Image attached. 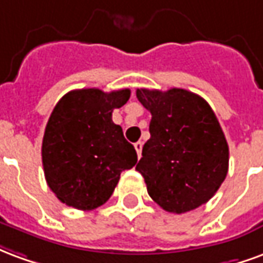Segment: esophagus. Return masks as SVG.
I'll return each instance as SVG.
<instances>
[{
    "mask_svg": "<svg viewBox=\"0 0 263 263\" xmlns=\"http://www.w3.org/2000/svg\"><path fill=\"white\" fill-rule=\"evenodd\" d=\"M134 146H135V149H137L138 158H141V155H142V142H137Z\"/></svg>",
    "mask_w": 263,
    "mask_h": 263,
    "instance_id": "obj_1",
    "label": "esophagus"
}]
</instances>
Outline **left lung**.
<instances>
[{
	"mask_svg": "<svg viewBox=\"0 0 263 263\" xmlns=\"http://www.w3.org/2000/svg\"><path fill=\"white\" fill-rule=\"evenodd\" d=\"M151 111L149 138L137 165L149 196L169 213L182 214L207 203L228 172V143L209 103L183 88H138Z\"/></svg>",
	"mask_w": 263,
	"mask_h": 263,
	"instance_id": "left-lung-1",
	"label": "left lung"
}]
</instances>
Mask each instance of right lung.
<instances>
[{
    "mask_svg": "<svg viewBox=\"0 0 263 263\" xmlns=\"http://www.w3.org/2000/svg\"><path fill=\"white\" fill-rule=\"evenodd\" d=\"M129 96V88H81L56 104L43 135L42 163L48 186L66 205L97 209L111 197L121 172L137 163V151L112 122L114 108Z\"/></svg>",
    "mask_w": 263,
    "mask_h": 263,
    "instance_id": "right-lung-1",
    "label": "right lung"
}]
</instances>
